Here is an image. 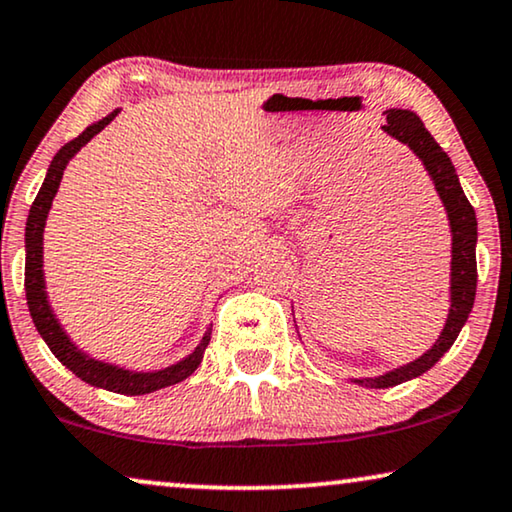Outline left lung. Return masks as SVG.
Returning a JSON list of instances; mask_svg holds the SVG:
<instances>
[{
  "instance_id": "8db88e82",
  "label": "left lung",
  "mask_w": 512,
  "mask_h": 512,
  "mask_svg": "<svg viewBox=\"0 0 512 512\" xmlns=\"http://www.w3.org/2000/svg\"><path fill=\"white\" fill-rule=\"evenodd\" d=\"M384 132H389L391 137H396L398 142L408 144L415 151V156L424 163L426 172L431 174L440 200H443L447 209V219H450L452 228V307L438 342L424 356H419L417 361L408 363V366L391 370L387 375L370 377V380H356L370 389L396 387V384L408 382L412 377H419L436 366L440 356L454 345L459 331L464 328L468 314L473 310L475 286H478V265H475L478 221H475V209L471 207L464 191H461L452 160L447 158V153L440 149L436 139L431 137V132L424 128V123L412 111L389 109Z\"/></svg>"
}]
</instances>
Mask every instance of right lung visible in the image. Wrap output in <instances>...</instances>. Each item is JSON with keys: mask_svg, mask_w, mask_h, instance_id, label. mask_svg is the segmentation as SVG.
Masks as SVG:
<instances>
[{"mask_svg": "<svg viewBox=\"0 0 512 512\" xmlns=\"http://www.w3.org/2000/svg\"><path fill=\"white\" fill-rule=\"evenodd\" d=\"M118 111L109 114L102 121H97L81 132L79 137H74L72 142H67L62 149L55 153L51 160V167H48V174L41 184L37 198H34L30 207V216H27V228H25V296H27V307H30L32 321L37 326L41 338L46 340V345L51 352L58 356L62 366H67L76 377H81L83 382L93 384V387H102L107 391H116V394L125 396H139V394H151V391L170 387V384H177L186 380L188 375L195 373V368L200 366L202 354H205V347L209 345V338H212V331L205 333V338L198 345V349L184 359L177 366L158 370V373H130V370L109 366V363L95 361L79 352L65 333L58 321H55L51 305L46 300L44 291V270H41V240H44V226H46V214L51 209V202L58 193L62 172H65V165L69 158L74 156L76 151L81 149L83 144L90 142L97 132L104 130V125H109L111 118H114Z\"/></svg>", "mask_w": 512, "mask_h": 512, "instance_id": "add662e5", "label": "right lung"}]
</instances>
